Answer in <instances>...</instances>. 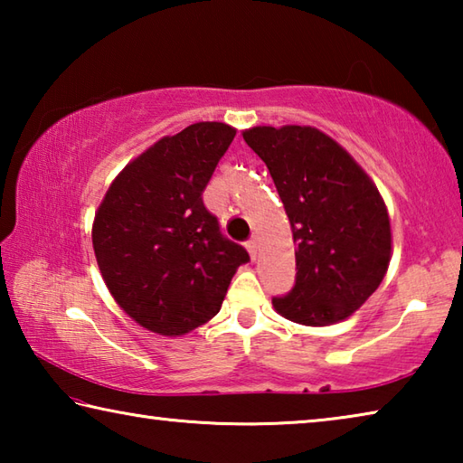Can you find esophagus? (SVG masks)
<instances>
[{
	"label": "esophagus",
	"instance_id": "esophagus-1",
	"mask_svg": "<svg viewBox=\"0 0 463 463\" xmlns=\"http://www.w3.org/2000/svg\"><path fill=\"white\" fill-rule=\"evenodd\" d=\"M247 250H249L250 260H257V255H260V239L250 237V239L247 241Z\"/></svg>",
	"mask_w": 463,
	"mask_h": 463
}]
</instances>
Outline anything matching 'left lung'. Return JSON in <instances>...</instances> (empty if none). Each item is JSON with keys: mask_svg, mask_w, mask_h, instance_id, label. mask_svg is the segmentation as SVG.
Wrapping results in <instances>:
<instances>
[{"mask_svg": "<svg viewBox=\"0 0 463 463\" xmlns=\"http://www.w3.org/2000/svg\"><path fill=\"white\" fill-rule=\"evenodd\" d=\"M245 143L268 165L296 245V281L273 308L326 326L362 307L388 271L392 232L378 187L341 145L312 127H255Z\"/></svg>", "mask_w": 463, "mask_h": 463, "instance_id": "1", "label": "left lung"}]
</instances>
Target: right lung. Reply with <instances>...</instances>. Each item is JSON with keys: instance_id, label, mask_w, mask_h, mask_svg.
Here are the masks:
<instances>
[{"instance_id": "1", "label": "right lung", "mask_w": 463, "mask_h": 463, "mask_svg": "<svg viewBox=\"0 0 463 463\" xmlns=\"http://www.w3.org/2000/svg\"><path fill=\"white\" fill-rule=\"evenodd\" d=\"M237 130L198 122L120 171L101 200L91 239L109 294L148 331L175 336L222 307L245 247L226 239L202 194Z\"/></svg>"}]
</instances>
